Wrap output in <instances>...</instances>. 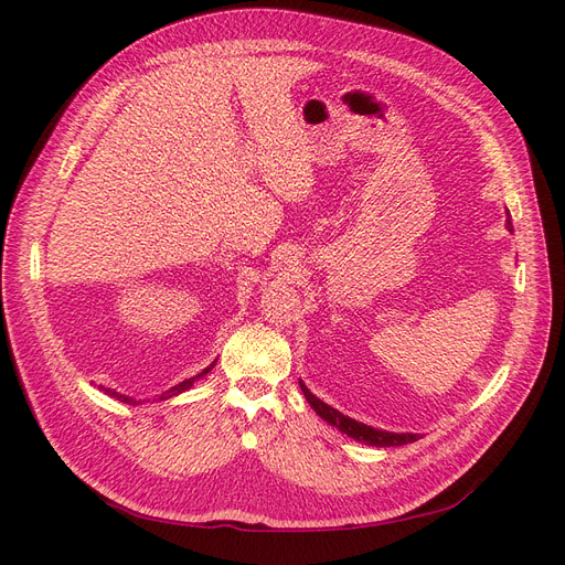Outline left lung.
Instances as JSON below:
<instances>
[{"mask_svg":"<svg viewBox=\"0 0 565 565\" xmlns=\"http://www.w3.org/2000/svg\"><path fill=\"white\" fill-rule=\"evenodd\" d=\"M507 226H509V228L513 226V224H511V217L507 220ZM300 387H302V394H305V398L309 401V405L316 409L318 417L328 422L330 426H337L341 433H345V435L352 437V439L371 444V447H403V444H409V441H417V439H419V435H414V433L377 430V428H371V426H366V424H362V422H354V419L345 417V414H341L339 409H334V407H330L328 403H322L320 398H316V396L307 390L305 382H300Z\"/></svg>","mask_w":565,"mask_h":565,"instance_id":"left-lung-1","label":"left lung"}]
</instances>
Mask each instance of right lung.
Segmentation results:
<instances>
[{"label":"right lung","mask_w":565,"mask_h":565,"mask_svg":"<svg viewBox=\"0 0 565 565\" xmlns=\"http://www.w3.org/2000/svg\"><path fill=\"white\" fill-rule=\"evenodd\" d=\"M217 362H213L211 366L207 369H203L199 375H194V377H190V380H183L181 384H175V387H171L169 392H164L162 396H160V401H167V398H171V396H178V394H183V392H188L192 384L196 382V380H201L205 373H211L213 371V366H215ZM100 392H105V394H109L111 398H116V401H121V403H128V405H137V401L135 398H130V396H124V394H118V392H111V390H105V387H100Z\"/></svg>","instance_id":"obj_1"}]
</instances>
